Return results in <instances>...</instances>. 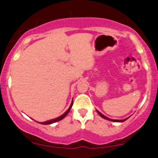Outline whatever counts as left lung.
<instances>
[{
    "label": "left lung",
    "mask_w": 158,
    "mask_h": 158,
    "mask_svg": "<svg viewBox=\"0 0 158 158\" xmlns=\"http://www.w3.org/2000/svg\"><path fill=\"white\" fill-rule=\"evenodd\" d=\"M97 111L98 113H99V115L101 116L102 118H103L104 119H106V120H110V121H112V122H123V121H125V120H126L128 118H126V119H124V120H112V119H110V118H107V117L104 116L103 114H102L101 112L98 111V110H97Z\"/></svg>",
    "instance_id": "8db88e82"
}]
</instances>
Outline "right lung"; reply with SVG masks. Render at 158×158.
<instances>
[{
  "mask_svg": "<svg viewBox=\"0 0 158 158\" xmlns=\"http://www.w3.org/2000/svg\"><path fill=\"white\" fill-rule=\"evenodd\" d=\"M73 101H72L71 105H70V106H69V109L67 110V111L65 112L64 114H61V116H59V117H58V118H54V119H52V120H47V121H46V122L39 123H40V124H43V125H48V124H52V123H54L58 122V121H59V120H62L63 118H64V117L66 116L67 114H68V112H69V110H70V109H71L72 106H73Z\"/></svg>",
  "mask_w": 158,
  "mask_h": 158,
  "instance_id": "obj_1",
  "label": "right lung"
}]
</instances>
